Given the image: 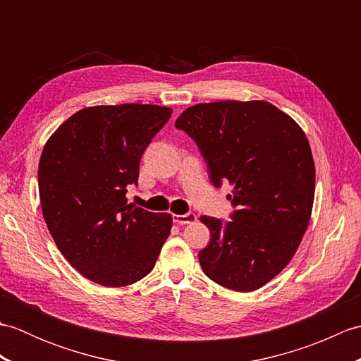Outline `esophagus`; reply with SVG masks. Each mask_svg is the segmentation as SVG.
<instances>
[{
    "label": "esophagus",
    "mask_w": 361,
    "mask_h": 361,
    "mask_svg": "<svg viewBox=\"0 0 361 361\" xmlns=\"http://www.w3.org/2000/svg\"><path fill=\"white\" fill-rule=\"evenodd\" d=\"M195 220H197V216L194 212H188V214H185V216H178V214L173 216V221H175V224H178V225L192 224V221H195Z\"/></svg>",
    "instance_id": "34e87169"
}]
</instances>
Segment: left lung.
Here are the masks:
<instances>
[{"label":"left lung","mask_w":361,"mask_h":361,"mask_svg":"<svg viewBox=\"0 0 361 361\" xmlns=\"http://www.w3.org/2000/svg\"><path fill=\"white\" fill-rule=\"evenodd\" d=\"M175 127L198 145L212 185L233 186L231 221L200 217L211 233L198 252L204 274L235 291L260 288L295 256L310 221L315 164L307 136L265 101L197 104Z\"/></svg>","instance_id":"8db88e82"}]
</instances>
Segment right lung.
<instances>
[{
    "label": "right lung",
    "mask_w": 361,
    "mask_h": 361,
    "mask_svg": "<svg viewBox=\"0 0 361 361\" xmlns=\"http://www.w3.org/2000/svg\"><path fill=\"white\" fill-rule=\"evenodd\" d=\"M172 109L96 105L68 118L44 144L38 164L42 211L57 248L104 287L147 276L171 234L172 216L127 204L140 161Z\"/></svg>",
    "instance_id": "add662e5"
}]
</instances>
